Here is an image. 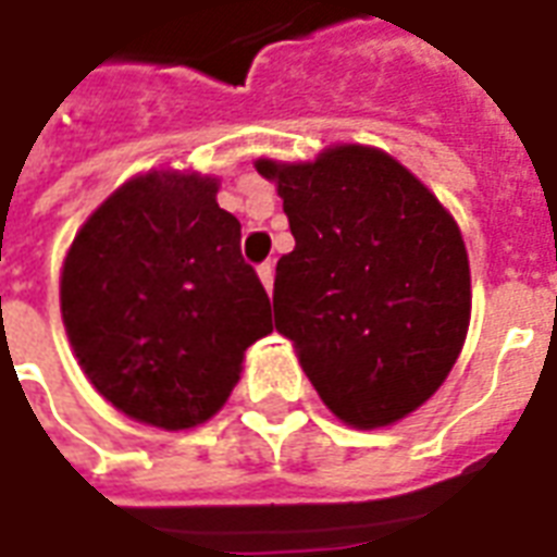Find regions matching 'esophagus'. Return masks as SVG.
<instances>
[{"label": "esophagus", "instance_id": "34e87169", "mask_svg": "<svg viewBox=\"0 0 557 557\" xmlns=\"http://www.w3.org/2000/svg\"><path fill=\"white\" fill-rule=\"evenodd\" d=\"M259 280H262V286H265V292L271 295V292H274V265H271V262L259 265Z\"/></svg>", "mask_w": 557, "mask_h": 557}]
</instances>
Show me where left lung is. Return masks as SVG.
<instances>
[{"label":"left lung","mask_w":557,"mask_h":557,"mask_svg":"<svg viewBox=\"0 0 557 557\" xmlns=\"http://www.w3.org/2000/svg\"><path fill=\"white\" fill-rule=\"evenodd\" d=\"M256 171L295 238L277 262L274 329L344 425H395L443 386L468 337L461 228L380 147L334 144L310 162L256 159Z\"/></svg>","instance_id":"left-lung-1"}]
</instances>
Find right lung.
<instances>
[{"label": "right lung", "instance_id": "add662e5", "mask_svg": "<svg viewBox=\"0 0 557 557\" xmlns=\"http://www.w3.org/2000/svg\"><path fill=\"white\" fill-rule=\"evenodd\" d=\"M216 193L211 174L144 171L89 213L62 262V325L81 371L120 413L162 431L220 413L247 346L274 332Z\"/></svg>", "mask_w": 557, "mask_h": 557}]
</instances>
